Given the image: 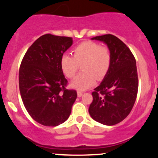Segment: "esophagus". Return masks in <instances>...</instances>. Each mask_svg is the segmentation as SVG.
<instances>
[{"label": "esophagus", "instance_id": "34e87169", "mask_svg": "<svg viewBox=\"0 0 158 158\" xmlns=\"http://www.w3.org/2000/svg\"><path fill=\"white\" fill-rule=\"evenodd\" d=\"M82 95H83V93H81V91H77V96H78V97H81Z\"/></svg>", "mask_w": 158, "mask_h": 158}]
</instances>
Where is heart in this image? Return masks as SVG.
Instances as JSON below:
<instances>
[{
	"mask_svg": "<svg viewBox=\"0 0 158 158\" xmlns=\"http://www.w3.org/2000/svg\"><path fill=\"white\" fill-rule=\"evenodd\" d=\"M111 62L110 49L92 41L84 42L73 50V56L64 54L60 65L65 77H74L81 65L82 72L71 84L73 88L85 90L94 84L95 80H101L108 72Z\"/></svg>",
	"mask_w": 158,
	"mask_h": 158,
	"instance_id": "obj_1",
	"label": "heart"
}]
</instances>
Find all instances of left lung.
Here are the masks:
<instances>
[{
  "label": "left lung",
  "instance_id": "left-lung-1",
  "mask_svg": "<svg viewBox=\"0 0 158 158\" xmlns=\"http://www.w3.org/2000/svg\"><path fill=\"white\" fill-rule=\"evenodd\" d=\"M92 40L106 43L111 53V62L104 81L92 93L89 108L92 118L104 125L122 122L136 100L139 78L136 61L127 46L113 35L96 36Z\"/></svg>",
  "mask_w": 158,
  "mask_h": 158
}]
</instances>
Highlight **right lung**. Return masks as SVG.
Wrapping results in <instances>:
<instances>
[{
	"instance_id": "1",
	"label": "right lung",
	"mask_w": 158,
	"mask_h": 158,
	"mask_svg": "<svg viewBox=\"0 0 158 158\" xmlns=\"http://www.w3.org/2000/svg\"><path fill=\"white\" fill-rule=\"evenodd\" d=\"M73 44L71 37L46 34L32 43L19 71L23 105L34 120L56 127L66 121L77 99V91L67 89L68 81L60 61Z\"/></svg>"
}]
</instances>
